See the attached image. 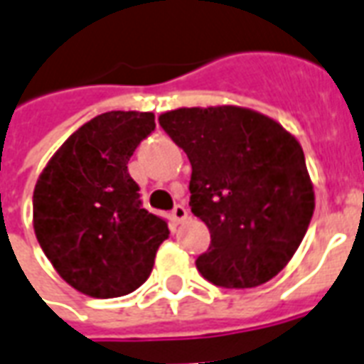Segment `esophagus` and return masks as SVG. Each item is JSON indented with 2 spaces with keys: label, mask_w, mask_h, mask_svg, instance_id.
I'll use <instances>...</instances> for the list:
<instances>
[{
  "label": "esophagus",
  "mask_w": 364,
  "mask_h": 364,
  "mask_svg": "<svg viewBox=\"0 0 364 364\" xmlns=\"http://www.w3.org/2000/svg\"><path fill=\"white\" fill-rule=\"evenodd\" d=\"M187 214L189 213H187V208H185L183 205H175V208L171 210V216H173L175 222H183L185 218H187Z\"/></svg>",
  "instance_id": "34e87169"
}]
</instances>
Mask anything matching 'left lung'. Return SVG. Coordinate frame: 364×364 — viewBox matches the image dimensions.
I'll use <instances>...</instances> for the list:
<instances>
[{
    "label": "left lung",
    "mask_w": 364,
    "mask_h": 364,
    "mask_svg": "<svg viewBox=\"0 0 364 364\" xmlns=\"http://www.w3.org/2000/svg\"><path fill=\"white\" fill-rule=\"evenodd\" d=\"M158 120L193 167L191 213L210 232L200 274L226 289L271 281L312 220L302 146L273 119L234 105L175 109Z\"/></svg>",
    "instance_id": "obj_1"
}]
</instances>
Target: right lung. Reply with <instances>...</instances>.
I'll return each instance as SVG.
<instances>
[{"instance_id": "1", "label": "right lung", "mask_w": 364, "mask_h": 364, "mask_svg": "<svg viewBox=\"0 0 364 364\" xmlns=\"http://www.w3.org/2000/svg\"><path fill=\"white\" fill-rule=\"evenodd\" d=\"M154 128L151 112H103L60 146L35 185L36 240L60 277L87 296L138 289L169 237L128 173V159Z\"/></svg>"}]
</instances>
